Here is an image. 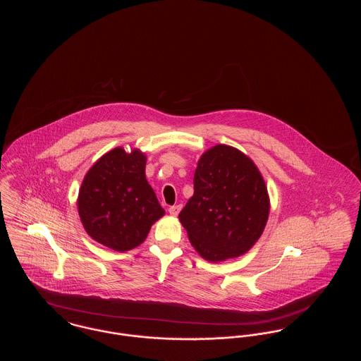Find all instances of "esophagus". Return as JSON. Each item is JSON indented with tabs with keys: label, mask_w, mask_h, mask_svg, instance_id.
<instances>
[{
	"label": "esophagus",
	"mask_w": 361,
	"mask_h": 361,
	"mask_svg": "<svg viewBox=\"0 0 361 361\" xmlns=\"http://www.w3.org/2000/svg\"><path fill=\"white\" fill-rule=\"evenodd\" d=\"M180 209H181V206H180V204L169 207V214L173 215V216H177V215H178V212H180Z\"/></svg>",
	"instance_id": "34e87169"
}]
</instances>
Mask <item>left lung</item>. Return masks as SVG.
Returning a JSON list of instances; mask_svg holds the SVG:
<instances>
[{"label":"left lung","mask_w":361,"mask_h":361,"mask_svg":"<svg viewBox=\"0 0 361 361\" xmlns=\"http://www.w3.org/2000/svg\"><path fill=\"white\" fill-rule=\"evenodd\" d=\"M193 189L178 219L196 252L211 262L245 255L269 215L268 190L255 162L231 146L216 145L200 157Z\"/></svg>","instance_id":"left-lung-1"}]
</instances>
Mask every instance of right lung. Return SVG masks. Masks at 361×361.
Masks as SVG:
<instances>
[{
    "label": "right lung",
    "mask_w": 361,
    "mask_h": 361,
    "mask_svg": "<svg viewBox=\"0 0 361 361\" xmlns=\"http://www.w3.org/2000/svg\"><path fill=\"white\" fill-rule=\"evenodd\" d=\"M146 155L116 147L86 173L78 193V214L86 233L104 246L127 252L146 240L164 216L146 180Z\"/></svg>",
    "instance_id": "1"
}]
</instances>
